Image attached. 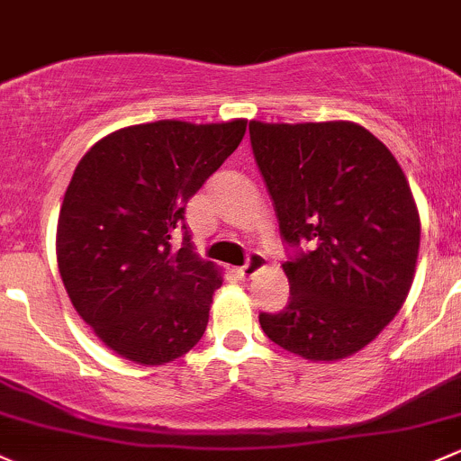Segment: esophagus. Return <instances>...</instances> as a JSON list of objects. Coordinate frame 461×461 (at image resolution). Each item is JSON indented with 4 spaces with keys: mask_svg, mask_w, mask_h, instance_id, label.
<instances>
[{
    "mask_svg": "<svg viewBox=\"0 0 461 461\" xmlns=\"http://www.w3.org/2000/svg\"><path fill=\"white\" fill-rule=\"evenodd\" d=\"M264 264H266V259L262 253H250L249 262H246L244 266H240V268H235V275L240 279H250L259 268H262Z\"/></svg>",
    "mask_w": 461,
    "mask_h": 461,
    "instance_id": "obj_1",
    "label": "esophagus"
}]
</instances>
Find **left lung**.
<instances>
[{"label":"left lung","mask_w":461,"mask_h":461,"mask_svg":"<svg viewBox=\"0 0 461 461\" xmlns=\"http://www.w3.org/2000/svg\"><path fill=\"white\" fill-rule=\"evenodd\" d=\"M250 149L288 250V303L259 312L282 348L312 362L362 350L404 303L420 215L400 164L350 122H250Z\"/></svg>","instance_id":"1"}]
</instances>
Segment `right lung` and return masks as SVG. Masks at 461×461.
Listing matches in <instances>:
<instances>
[{"mask_svg":"<svg viewBox=\"0 0 461 461\" xmlns=\"http://www.w3.org/2000/svg\"><path fill=\"white\" fill-rule=\"evenodd\" d=\"M244 132V120L122 128L75 168L57 224V264L75 311L122 357L158 366L202 339L221 277L193 253L184 215ZM175 231L183 235L177 251Z\"/></svg>","mask_w":461,"mask_h":461,"instance_id":"1","label":"right lung"}]
</instances>
